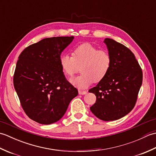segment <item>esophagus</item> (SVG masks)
<instances>
[{
    "label": "esophagus",
    "mask_w": 156,
    "mask_h": 156,
    "mask_svg": "<svg viewBox=\"0 0 156 156\" xmlns=\"http://www.w3.org/2000/svg\"><path fill=\"white\" fill-rule=\"evenodd\" d=\"M78 93H79V94H81V95H84V94H86L87 93V91H85V90H79L78 91Z\"/></svg>",
    "instance_id": "obj_1"
}]
</instances>
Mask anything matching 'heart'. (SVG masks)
Segmentation results:
<instances>
[{"instance_id": "b5f03b06", "label": "heart", "mask_w": 156, "mask_h": 156, "mask_svg": "<svg viewBox=\"0 0 156 156\" xmlns=\"http://www.w3.org/2000/svg\"><path fill=\"white\" fill-rule=\"evenodd\" d=\"M59 64L64 74L72 77L80 70L82 74L73 79L72 84L79 88H86L92 82L102 80L110 71L112 56L105 49L98 48L88 43L76 46L72 56L63 54L59 58Z\"/></svg>"}]
</instances>
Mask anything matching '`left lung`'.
I'll return each mask as SVG.
<instances>
[{
	"mask_svg": "<svg viewBox=\"0 0 156 156\" xmlns=\"http://www.w3.org/2000/svg\"><path fill=\"white\" fill-rule=\"evenodd\" d=\"M104 42L112 56L111 68L108 74L88 91L97 97L90 111L98 119L108 121L123 117L133 108L143 73L129 48L112 39L106 38Z\"/></svg>",
	"mask_w": 156,
	"mask_h": 156,
	"instance_id": "1",
	"label": "left lung"
}]
</instances>
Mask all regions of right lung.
<instances>
[{"mask_svg": "<svg viewBox=\"0 0 156 156\" xmlns=\"http://www.w3.org/2000/svg\"><path fill=\"white\" fill-rule=\"evenodd\" d=\"M74 37L45 38L28 46L19 56L13 84L22 108L40 124L57 122L78 95L59 64L62 52Z\"/></svg>", "mask_w": 156, "mask_h": 156, "instance_id": "right-lung-1", "label": "right lung"}]
</instances>
